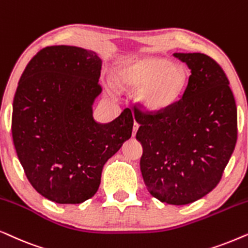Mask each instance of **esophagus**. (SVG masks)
Instances as JSON below:
<instances>
[{"mask_svg": "<svg viewBox=\"0 0 248 248\" xmlns=\"http://www.w3.org/2000/svg\"><path fill=\"white\" fill-rule=\"evenodd\" d=\"M138 127H140V124H138L137 121L134 122V127H133V136H135L136 135V131L138 130Z\"/></svg>", "mask_w": 248, "mask_h": 248, "instance_id": "obj_1", "label": "esophagus"}]
</instances>
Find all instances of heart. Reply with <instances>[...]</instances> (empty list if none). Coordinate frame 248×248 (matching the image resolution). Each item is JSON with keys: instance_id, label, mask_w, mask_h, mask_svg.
<instances>
[{"instance_id": "1", "label": "heart", "mask_w": 248, "mask_h": 248, "mask_svg": "<svg viewBox=\"0 0 248 248\" xmlns=\"http://www.w3.org/2000/svg\"><path fill=\"white\" fill-rule=\"evenodd\" d=\"M187 71L162 58H146L122 68L115 75L120 87L140 88L138 104L148 112L166 110L183 94L187 85Z\"/></svg>"}]
</instances>
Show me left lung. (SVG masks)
<instances>
[{"mask_svg":"<svg viewBox=\"0 0 248 248\" xmlns=\"http://www.w3.org/2000/svg\"><path fill=\"white\" fill-rule=\"evenodd\" d=\"M190 69L180 100L166 110L135 108L140 171L161 202L185 205L214 189L237 141V108L226 74L203 53H174Z\"/></svg>","mask_w":248,"mask_h":248,"instance_id":"8db88e82","label":"left lung"}]
</instances>
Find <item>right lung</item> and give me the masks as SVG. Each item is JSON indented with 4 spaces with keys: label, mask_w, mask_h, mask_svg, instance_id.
<instances>
[{
    "label": "right lung",
    "mask_w": 248,
    "mask_h": 248,
    "mask_svg": "<svg viewBox=\"0 0 248 248\" xmlns=\"http://www.w3.org/2000/svg\"><path fill=\"white\" fill-rule=\"evenodd\" d=\"M101 59L76 46H48L29 61L16 88L15 148L29 183L59 204H79L100 187L105 162L129 140V108L108 124L93 119Z\"/></svg>",
    "instance_id": "add662e5"
}]
</instances>
